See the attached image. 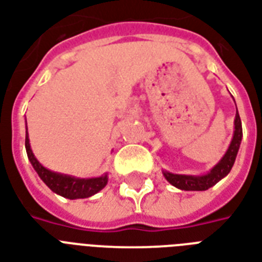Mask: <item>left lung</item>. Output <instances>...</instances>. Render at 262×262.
I'll use <instances>...</instances> for the list:
<instances>
[{"label": "left lung", "mask_w": 262, "mask_h": 262, "mask_svg": "<svg viewBox=\"0 0 262 262\" xmlns=\"http://www.w3.org/2000/svg\"><path fill=\"white\" fill-rule=\"evenodd\" d=\"M241 140H242V122H241V117L238 114V111H236L235 130H234V137H232L231 144H230L226 155L223 156V159L220 160L217 166L212 168V171L209 174L201 175V177H191V175H179L164 171V177L172 186L178 187L181 190H207V189L216 185L220 179L224 178L228 172L231 171L234 162H235L236 154H238V149H239Z\"/></svg>", "instance_id": "8db88e82"}]
</instances>
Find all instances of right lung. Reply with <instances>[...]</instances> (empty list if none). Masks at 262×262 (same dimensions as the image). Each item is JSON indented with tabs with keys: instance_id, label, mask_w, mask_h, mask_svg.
I'll return each instance as SVG.
<instances>
[{
	"instance_id": "obj_1",
	"label": "right lung",
	"mask_w": 262,
	"mask_h": 262,
	"mask_svg": "<svg viewBox=\"0 0 262 262\" xmlns=\"http://www.w3.org/2000/svg\"><path fill=\"white\" fill-rule=\"evenodd\" d=\"M26 149L28 159L31 164L34 166L35 171L38 172L43 182L50 187L51 190L57 194L67 197V199H88L99 190H102L107 183V175H102L99 178L91 179H77L68 177V175H61L57 172H53L47 170L39 163L36 158L34 156L30 147V140H28V133L26 136Z\"/></svg>"
}]
</instances>
